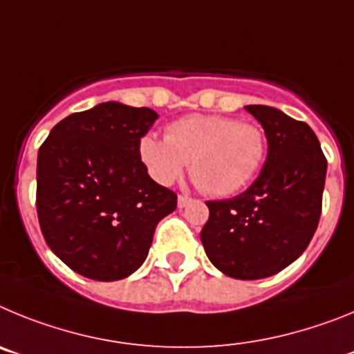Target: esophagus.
Listing matches in <instances>:
<instances>
[{"mask_svg": "<svg viewBox=\"0 0 354 354\" xmlns=\"http://www.w3.org/2000/svg\"><path fill=\"white\" fill-rule=\"evenodd\" d=\"M189 202H192V198H189V196H186V195H179V198H177V205H179L180 209L186 207Z\"/></svg>", "mask_w": 354, "mask_h": 354, "instance_id": "esophagus-1", "label": "esophagus"}]
</instances>
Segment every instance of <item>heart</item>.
I'll list each match as a JSON object with an SVG mask.
<instances>
[{"instance_id": "1", "label": "heart", "mask_w": 354, "mask_h": 354, "mask_svg": "<svg viewBox=\"0 0 354 354\" xmlns=\"http://www.w3.org/2000/svg\"><path fill=\"white\" fill-rule=\"evenodd\" d=\"M138 156L158 184L175 183L189 161L193 180L225 196L255 177L266 158V136L261 127L223 115H187L168 124L165 140L142 136Z\"/></svg>"}]
</instances>
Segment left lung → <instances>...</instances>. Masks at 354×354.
Masks as SVG:
<instances>
[{"mask_svg": "<svg viewBox=\"0 0 354 354\" xmlns=\"http://www.w3.org/2000/svg\"><path fill=\"white\" fill-rule=\"evenodd\" d=\"M268 138L261 175L245 193L207 202L200 239L227 277L277 274L306 250L323 207L326 158L310 126L271 106H245Z\"/></svg>", "mask_w": 354, "mask_h": 354, "instance_id": "obj_1", "label": "left lung"}]
</instances>
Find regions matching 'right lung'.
I'll return each mask as SVG.
<instances>
[{
    "mask_svg": "<svg viewBox=\"0 0 354 354\" xmlns=\"http://www.w3.org/2000/svg\"><path fill=\"white\" fill-rule=\"evenodd\" d=\"M158 113L101 102L58 122L39 149L37 214L44 239L72 271L97 282L129 277L177 195L150 179L138 142Z\"/></svg>",
    "mask_w": 354,
    "mask_h": 354,
    "instance_id": "add662e5",
    "label": "right lung"
}]
</instances>
